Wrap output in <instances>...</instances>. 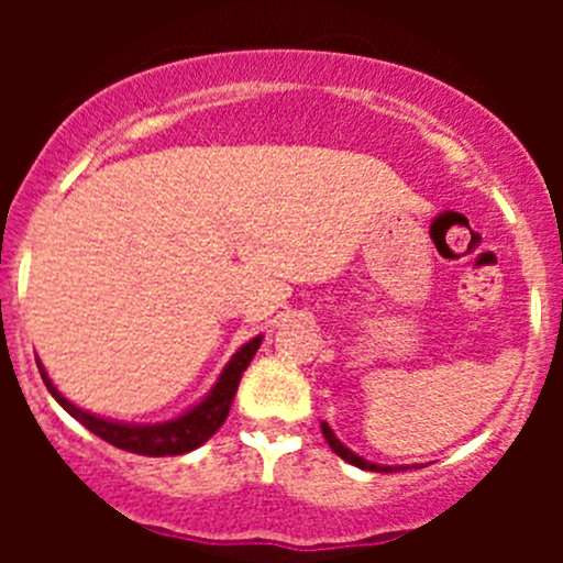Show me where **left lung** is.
I'll return each mask as SVG.
<instances>
[{
  "instance_id": "obj_1",
  "label": "left lung",
  "mask_w": 563,
  "mask_h": 563,
  "mask_svg": "<svg viewBox=\"0 0 563 563\" xmlns=\"http://www.w3.org/2000/svg\"><path fill=\"white\" fill-rule=\"evenodd\" d=\"M321 430H323V439H327V444L332 446V452H334V455H338V457H343L345 463L356 465V468H365V471H382V474H389V471H397V468H391V465H376V463H371V460H365V457L354 455V452H351L349 446H343V444H340L338 439H334L332 428H329L327 422L321 424ZM400 468H406V465H400Z\"/></svg>"
}]
</instances>
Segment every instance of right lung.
Here are the masks:
<instances>
[{"label": "right lung", "mask_w": 563, "mask_h": 563, "mask_svg": "<svg viewBox=\"0 0 563 563\" xmlns=\"http://www.w3.org/2000/svg\"><path fill=\"white\" fill-rule=\"evenodd\" d=\"M258 345H261V338H253L250 343L242 345V349L231 356V362L225 365L223 376H220V382L214 384V389L209 391L196 408H190V411L181 413L179 419H172V422H163V424L108 422V419H100L95 417V413L81 411V408L73 406L70 400H65V397L56 391V387L48 382V376H45L40 362L37 367L45 387H48L51 395L56 397V402H59L70 417H76L84 428L92 430L95 435H100V439L108 441V444H113L117 450L135 452V455H146V457H166V455H185V452H192L196 446H201L203 441H209L214 433H218V428L225 422V417H229L231 400H234L236 387H240L242 373L247 371L250 360L255 356Z\"/></svg>", "instance_id": "add662e5"}]
</instances>
